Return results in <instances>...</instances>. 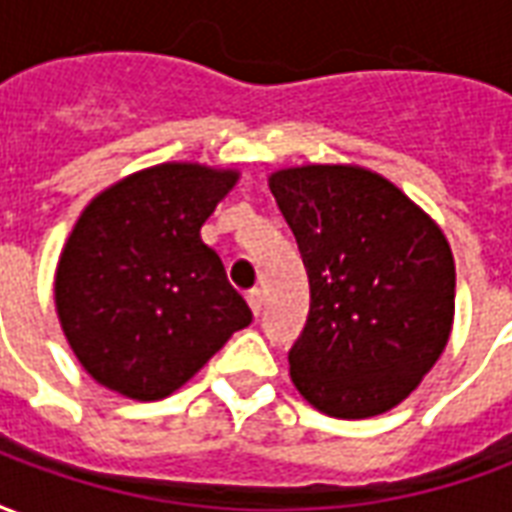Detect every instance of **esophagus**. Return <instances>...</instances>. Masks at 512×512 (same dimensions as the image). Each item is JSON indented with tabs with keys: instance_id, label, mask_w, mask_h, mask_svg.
Masks as SVG:
<instances>
[{
	"instance_id": "esophagus-1",
	"label": "esophagus",
	"mask_w": 512,
	"mask_h": 512,
	"mask_svg": "<svg viewBox=\"0 0 512 512\" xmlns=\"http://www.w3.org/2000/svg\"><path fill=\"white\" fill-rule=\"evenodd\" d=\"M246 301H249L252 312H255V315H260V310H263V290L260 288L246 290Z\"/></svg>"
}]
</instances>
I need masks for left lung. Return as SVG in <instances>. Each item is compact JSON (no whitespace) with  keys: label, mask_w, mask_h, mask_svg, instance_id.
Listing matches in <instances>:
<instances>
[{"label":"left lung","mask_w":512,"mask_h":512,"mask_svg":"<svg viewBox=\"0 0 512 512\" xmlns=\"http://www.w3.org/2000/svg\"><path fill=\"white\" fill-rule=\"evenodd\" d=\"M268 186L310 277V315L288 354L290 378L329 417H378L403 403L447 348L450 244L373 169L304 164L271 172Z\"/></svg>","instance_id":"left-lung-1"}]
</instances>
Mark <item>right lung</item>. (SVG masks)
Masks as SVG:
<instances>
[{"label": "right lung", "instance_id": "obj_1", "mask_svg": "<svg viewBox=\"0 0 512 512\" xmlns=\"http://www.w3.org/2000/svg\"><path fill=\"white\" fill-rule=\"evenodd\" d=\"M235 183L238 169L167 161L112 183L76 219L54 304L71 351L98 384L161 400L252 323L200 238Z\"/></svg>", "mask_w": 512, "mask_h": 512}]
</instances>
